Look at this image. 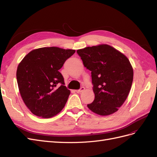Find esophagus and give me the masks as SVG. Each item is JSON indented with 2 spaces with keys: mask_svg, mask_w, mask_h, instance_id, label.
<instances>
[{
  "mask_svg": "<svg viewBox=\"0 0 157 157\" xmlns=\"http://www.w3.org/2000/svg\"><path fill=\"white\" fill-rule=\"evenodd\" d=\"M84 90H85L84 87H81V88H80L79 90H75V92H77V93H80V92H83Z\"/></svg>",
  "mask_w": 157,
  "mask_h": 157,
  "instance_id": "obj_1",
  "label": "esophagus"
}]
</instances>
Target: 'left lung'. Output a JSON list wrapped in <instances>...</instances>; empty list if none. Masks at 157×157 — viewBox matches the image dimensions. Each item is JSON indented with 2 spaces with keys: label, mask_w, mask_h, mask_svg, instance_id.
<instances>
[{
  "label": "left lung",
  "mask_w": 157,
  "mask_h": 157,
  "mask_svg": "<svg viewBox=\"0 0 157 157\" xmlns=\"http://www.w3.org/2000/svg\"><path fill=\"white\" fill-rule=\"evenodd\" d=\"M77 52L84 67L92 72L95 98L88 107L102 116L115 113L131 89L134 72L130 61L107 44L86 47Z\"/></svg>",
  "instance_id": "obj_1"
}]
</instances>
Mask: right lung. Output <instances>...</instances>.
<instances>
[{"mask_svg": "<svg viewBox=\"0 0 157 157\" xmlns=\"http://www.w3.org/2000/svg\"><path fill=\"white\" fill-rule=\"evenodd\" d=\"M75 50L45 47L33 50L19 64L16 78L21 96L35 115L48 118L58 114L70 91L59 70Z\"/></svg>", "mask_w": 157, "mask_h": 157, "instance_id": "1", "label": "right lung"}]
</instances>
